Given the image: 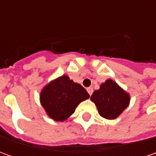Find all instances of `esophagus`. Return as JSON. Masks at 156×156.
<instances>
[{"label":"esophagus","mask_w":156,"mask_h":156,"mask_svg":"<svg viewBox=\"0 0 156 156\" xmlns=\"http://www.w3.org/2000/svg\"><path fill=\"white\" fill-rule=\"evenodd\" d=\"M87 93L89 94V95H91V94H93V88H92V87H87Z\"/></svg>","instance_id":"34e87169"}]
</instances>
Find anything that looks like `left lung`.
Returning <instances> with one entry per match:
<instances>
[{"instance_id":"left-lung-1","label":"left lung","mask_w":156,"mask_h":156,"mask_svg":"<svg viewBox=\"0 0 156 156\" xmlns=\"http://www.w3.org/2000/svg\"><path fill=\"white\" fill-rule=\"evenodd\" d=\"M90 100L97 107L99 115L107 120H115L129 107L130 95L111 79L101 83Z\"/></svg>"}]
</instances>
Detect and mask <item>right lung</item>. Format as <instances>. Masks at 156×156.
<instances>
[{
	"label": "right lung",
	"mask_w": 156,
	"mask_h": 156,
	"mask_svg": "<svg viewBox=\"0 0 156 156\" xmlns=\"http://www.w3.org/2000/svg\"><path fill=\"white\" fill-rule=\"evenodd\" d=\"M89 98L87 90L63 75L49 81L40 94L46 114L55 122H64L75 113L81 101Z\"/></svg>",
	"instance_id": "add662e5"
}]
</instances>
